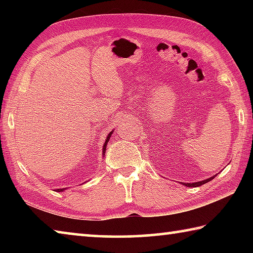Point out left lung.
Here are the masks:
<instances>
[{
    "label": "left lung",
    "instance_id": "obj_1",
    "mask_svg": "<svg viewBox=\"0 0 253 253\" xmlns=\"http://www.w3.org/2000/svg\"><path fill=\"white\" fill-rule=\"evenodd\" d=\"M215 177L213 175L212 177H210V178H207V179H204V181H201V182H195V183H182L183 185H185V186H188V187H198V186H201V185H203V184H205V183H208L209 181H212V179Z\"/></svg>",
    "mask_w": 253,
    "mask_h": 253
}]
</instances>
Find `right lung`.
Returning a JSON list of instances; mask_svg holds the SVG:
<instances>
[{
    "label": "right lung",
    "instance_id": "obj_1",
    "mask_svg": "<svg viewBox=\"0 0 253 253\" xmlns=\"http://www.w3.org/2000/svg\"><path fill=\"white\" fill-rule=\"evenodd\" d=\"M113 131H114V130H113ZM113 131H110L109 134H108V136H107V139H106V142H105V144H104V148H102V155H105V152H106L107 144H108V142H109V138H110L111 134H113ZM65 190H66V188H58L57 192H61V191H65Z\"/></svg>",
    "mask_w": 253,
    "mask_h": 253
}]
</instances>
